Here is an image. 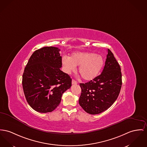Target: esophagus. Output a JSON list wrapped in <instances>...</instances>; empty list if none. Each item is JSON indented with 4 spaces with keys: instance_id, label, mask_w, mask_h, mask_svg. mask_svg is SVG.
I'll return each mask as SVG.
<instances>
[{
    "instance_id": "34e87169",
    "label": "esophagus",
    "mask_w": 147,
    "mask_h": 147,
    "mask_svg": "<svg viewBox=\"0 0 147 147\" xmlns=\"http://www.w3.org/2000/svg\"><path fill=\"white\" fill-rule=\"evenodd\" d=\"M78 84L77 81H76L75 80H72V85H76Z\"/></svg>"
}]
</instances>
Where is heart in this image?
Returning a JSON list of instances; mask_svg holds the SVG:
<instances>
[{
    "mask_svg": "<svg viewBox=\"0 0 147 147\" xmlns=\"http://www.w3.org/2000/svg\"><path fill=\"white\" fill-rule=\"evenodd\" d=\"M102 56L92 52H78L69 58L62 59L65 71L69 74L79 66L78 72L85 81H91L98 77L104 65Z\"/></svg>",
    "mask_w": 147,
    "mask_h": 147,
    "instance_id": "heart-1",
    "label": "heart"
}]
</instances>
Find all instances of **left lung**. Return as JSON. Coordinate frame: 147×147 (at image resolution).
Masks as SVG:
<instances>
[{"instance_id": "obj_1", "label": "left lung", "mask_w": 147, "mask_h": 147, "mask_svg": "<svg viewBox=\"0 0 147 147\" xmlns=\"http://www.w3.org/2000/svg\"><path fill=\"white\" fill-rule=\"evenodd\" d=\"M122 85L120 65L108 49L104 68L101 75L88 82L80 84L81 94L79 104L90 114H98L110 108L116 101Z\"/></svg>"}]
</instances>
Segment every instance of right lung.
<instances>
[{
	"label": "right lung",
	"instance_id": "1",
	"mask_svg": "<svg viewBox=\"0 0 147 147\" xmlns=\"http://www.w3.org/2000/svg\"><path fill=\"white\" fill-rule=\"evenodd\" d=\"M60 49L45 47L30 56L22 76L24 94L37 112H51L59 104L62 94L71 88L72 79L62 71Z\"/></svg>",
	"mask_w": 147,
	"mask_h": 147
}]
</instances>
